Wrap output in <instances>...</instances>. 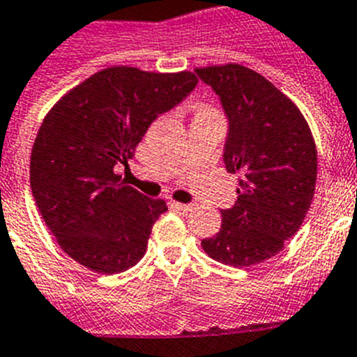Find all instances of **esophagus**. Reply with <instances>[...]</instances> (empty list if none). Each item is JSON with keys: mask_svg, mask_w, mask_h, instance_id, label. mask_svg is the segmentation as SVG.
I'll list each match as a JSON object with an SVG mask.
<instances>
[{"mask_svg": "<svg viewBox=\"0 0 357 357\" xmlns=\"http://www.w3.org/2000/svg\"><path fill=\"white\" fill-rule=\"evenodd\" d=\"M170 208L172 210H178V212H183V213H187V212H190L192 208H194V206H192V204H183V203H176V201H170Z\"/></svg>", "mask_w": 357, "mask_h": 357, "instance_id": "1", "label": "esophagus"}]
</instances>
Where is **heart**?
Wrapping results in <instances>:
<instances>
[{
	"mask_svg": "<svg viewBox=\"0 0 357 357\" xmlns=\"http://www.w3.org/2000/svg\"><path fill=\"white\" fill-rule=\"evenodd\" d=\"M201 111H210V109H199V113H201Z\"/></svg>",
	"mask_w": 357,
	"mask_h": 357,
	"instance_id": "heart-1",
	"label": "heart"
}]
</instances>
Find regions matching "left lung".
<instances>
[{
	"instance_id": "1",
	"label": "left lung",
	"mask_w": 357,
	"mask_h": 357,
	"mask_svg": "<svg viewBox=\"0 0 357 357\" xmlns=\"http://www.w3.org/2000/svg\"><path fill=\"white\" fill-rule=\"evenodd\" d=\"M194 73L219 97L228 120L222 161L241 176L237 201L221 210V230L201 246L221 264H260L282 252L311 206L318 167L311 129L298 107L250 68Z\"/></svg>"
}]
</instances>
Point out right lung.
<instances>
[{
    "mask_svg": "<svg viewBox=\"0 0 357 357\" xmlns=\"http://www.w3.org/2000/svg\"><path fill=\"white\" fill-rule=\"evenodd\" d=\"M190 71L151 73L105 68L46 114L30 158V187L59 246L91 271L122 273L145 255L165 201L120 181L149 126L187 98Z\"/></svg>",
    "mask_w": 357,
    "mask_h": 357,
    "instance_id": "1",
    "label": "right lung"
}]
</instances>
